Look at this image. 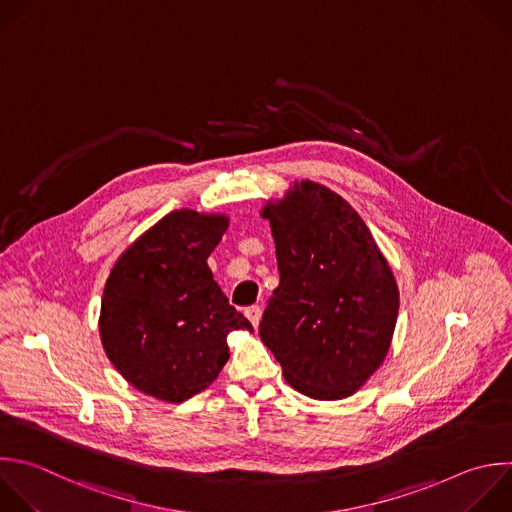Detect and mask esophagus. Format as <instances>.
I'll use <instances>...</instances> for the list:
<instances>
[{
  "label": "esophagus",
  "mask_w": 512,
  "mask_h": 512,
  "mask_svg": "<svg viewBox=\"0 0 512 512\" xmlns=\"http://www.w3.org/2000/svg\"><path fill=\"white\" fill-rule=\"evenodd\" d=\"M245 315L247 319L253 323V327H257L261 323V307L259 305H251L245 309Z\"/></svg>",
  "instance_id": "esophagus-1"
}]
</instances>
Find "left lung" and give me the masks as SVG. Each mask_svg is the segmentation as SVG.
<instances>
[{"label":"left lung","instance_id":"8db88e82","mask_svg":"<svg viewBox=\"0 0 512 512\" xmlns=\"http://www.w3.org/2000/svg\"><path fill=\"white\" fill-rule=\"evenodd\" d=\"M269 221L279 287L259 335L285 382L313 400L356 394L384 364L398 319L396 277L354 207L309 179L295 181Z\"/></svg>","mask_w":512,"mask_h":512}]
</instances>
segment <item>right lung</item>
Returning <instances> with one entry per match:
<instances>
[{
	"instance_id": "obj_1",
	"label": "right lung",
	"mask_w": 512,
	"mask_h": 512,
	"mask_svg": "<svg viewBox=\"0 0 512 512\" xmlns=\"http://www.w3.org/2000/svg\"><path fill=\"white\" fill-rule=\"evenodd\" d=\"M229 217L179 209L114 263L100 305L102 348L138 392L181 404L207 390L229 360L227 335L253 325L207 265Z\"/></svg>"
}]
</instances>
